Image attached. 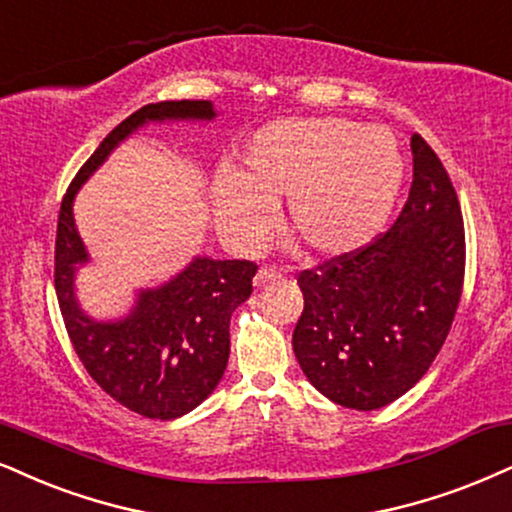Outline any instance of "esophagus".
<instances>
[{
  "mask_svg": "<svg viewBox=\"0 0 512 512\" xmlns=\"http://www.w3.org/2000/svg\"><path fill=\"white\" fill-rule=\"evenodd\" d=\"M280 277H282V273H280V270H277V268H273V266H263V268L256 273V277H254V285H256V287H266L268 282L280 280Z\"/></svg>",
  "mask_w": 512,
  "mask_h": 512,
  "instance_id": "34e87169",
  "label": "esophagus"
}]
</instances>
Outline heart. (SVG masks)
Returning <instances> with one entry per match:
<instances>
[{
    "instance_id": "heart-1",
    "label": "heart",
    "mask_w": 512,
    "mask_h": 512,
    "mask_svg": "<svg viewBox=\"0 0 512 512\" xmlns=\"http://www.w3.org/2000/svg\"><path fill=\"white\" fill-rule=\"evenodd\" d=\"M399 140L344 118H296L261 128L232 175L213 187L220 232L237 246L266 235L285 199V225L315 258H344L382 232L403 182Z\"/></svg>"
}]
</instances>
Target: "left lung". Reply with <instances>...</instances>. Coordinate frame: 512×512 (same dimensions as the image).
I'll use <instances>...</instances> for the list:
<instances>
[{"label": "left lung", "mask_w": 512, "mask_h": 512, "mask_svg": "<svg viewBox=\"0 0 512 512\" xmlns=\"http://www.w3.org/2000/svg\"><path fill=\"white\" fill-rule=\"evenodd\" d=\"M413 182L399 218L368 246L301 270L292 346L320 394L344 408L396 401L430 370L456 318L465 225L444 163L413 135Z\"/></svg>", "instance_id": "left-lung-1"}]
</instances>
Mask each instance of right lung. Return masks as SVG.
I'll list each match as a JSON object with an SVG mask.
<instances>
[{
  "mask_svg": "<svg viewBox=\"0 0 512 512\" xmlns=\"http://www.w3.org/2000/svg\"><path fill=\"white\" fill-rule=\"evenodd\" d=\"M208 102H159L118 123L82 163L63 194L54 244V287L68 337L94 382L113 401L151 420H173L216 389L230 356V315L254 292V261L194 258L185 273L154 292L118 323H94L73 299V273L87 261L73 223V197L118 142L147 121L213 118Z\"/></svg>",
  "mask_w": 512,
  "mask_h": 512,
  "instance_id": "add662e5",
  "label": "right lung"
}]
</instances>
